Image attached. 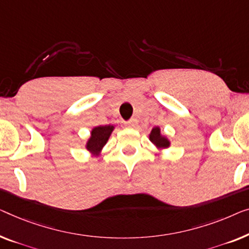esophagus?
I'll use <instances>...</instances> for the list:
<instances>
[{"label":"esophagus","mask_w":249,"mask_h":249,"mask_svg":"<svg viewBox=\"0 0 249 249\" xmlns=\"http://www.w3.org/2000/svg\"><path fill=\"white\" fill-rule=\"evenodd\" d=\"M137 124H138V121H137V119H131V120H129L125 122V125L129 128H136Z\"/></svg>","instance_id":"esophagus-1"}]
</instances>
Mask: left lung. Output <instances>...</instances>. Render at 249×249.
<instances>
[{
  "label": "left lung",
  "instance_id": "1",
  "mask_svg": "<svg viewBox=\"0 0 249 249\" xmlns=\"http://www.w3.org/2000/svg\"><path fill=\"white\" fill-rule=\"evenodd\" d=\"M149 139L153 142L157 147H160V148H166L169 146V142L160 135V130L158 127H155L153 130H151L149 135Z\"/></svg>",
  "mask_w": 249,
  "mask_h": 249
}]
</instances>
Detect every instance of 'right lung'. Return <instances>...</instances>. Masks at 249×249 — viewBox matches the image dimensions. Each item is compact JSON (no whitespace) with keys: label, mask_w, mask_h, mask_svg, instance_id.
I'll return each instance as SVG.
<instances>
[{"label":"right lung","mask_w":249,"mask_h":249,"mask_svg":"<svg viewBox=\"0 0 249 249\" xmlns=\"http://www.w3.org/2000/svg\"><path fill=\"white\" fill-rule=\"evenodd\" d=\"M113 130V125H100V127H95L92 130L91 138L88 142L86 148L89 151L98 155L102 147L106 145L107 139Z\"/></svg>","instance_id":"1"}]
</instances>
